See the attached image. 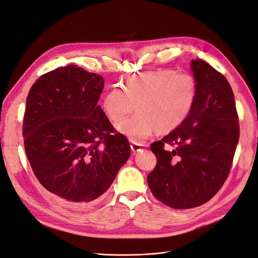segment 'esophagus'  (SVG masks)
<instances>
[{"mask_svg": "<svg viewBox=\"0 0 258 258\" xmlns=\"http://www.w3.org/2000/svg\"><path fill=\"white\" fill-rule=\"evenodd\" d=\"M130 147H131V151L134 152V153L141 152V151L143 150V145H142V144H140V143H135V142H132V143H131Z\"/></svg>", "mask_w": 258, "mask_h": 258, "instance_id": "esophagus-1", "label": "esophagus"}]
</instances>
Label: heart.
Here are the masks:
<instances>
[{"label": "heart", "instance_id": "1", "mask_svg": "<svg viewBox=\"0 0 258 258\" xmlns=\"http://www.w3.org/2000/svg\"><path fill=\"white\" fill-rule=\"evenodd\" d=\"M199 86L189 73L158 69L134 74L122 88L115 86L106 92L102 107L107 118L117 122L136 107L138 112L117 124L134 142H143L158 129L167 134L188 118L198 99Z\"/></svg>", "mask_w": 258, "mask_h": 258}]
</instances>
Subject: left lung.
Listing matches in <instances>:
<instances>
[{
  "label": "left lung",
  "instance_id": "1",
  "mask_svg": "<svg viewBox=\"0 0 258 258\" xmlns=\"http://www.w3.org/2000/svg\"><path fill=\"white\" fill-rule=\"evenodd\" d=\"M199 86L191 114L181 126L151 145L157 165L147 175L156 199L173 209L208 202L227 178L239 141V118L228 81L206 61H191ZM166 144L177 147L170 152Z\"/></svg>",
  "mask_w": 258,
  "mask_h": 258
}]
</instances>
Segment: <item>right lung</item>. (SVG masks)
Masks as SVG:
<instances>
[{
  "instance_id": "obj_1",
  "label": "right lung",
  "mask_w": 258,
  "mask_h": 258,
  "mask_svg": "<svg viewBox=\"0 0 258 258\" xmlns=\"http://www.w3.org/2000/svg\"><path fill=\"white\" fill-rule=\"evenodd\" d=\"M103 77L74 64L42 75L31 87L22 135L28 160L43 187L81 210L110 188L130 156L98 101Z\"/></svg>"
}]
</instances>
